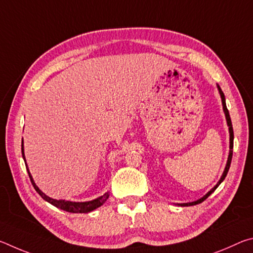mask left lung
<instances>
[{
  "mask_svg": "<svg viewBox=\"0 0 253 253\" xmlns=\"http://www.w3.org/2000/svg\"><path fill=\"white\" fill-rule=\"evenodd\" d=\"M217 85V90H219V93L221 96V100H222V106H223V111H224V115H225V119H226V124H228V127H229V134H230V151H229V156H228V161H226V165H225V169L223 170V174H222V176L220 178V181L216 183V185L214 186L213 188H211L207 194H205L204 196H202V198L194 201V202H188V203H177V205H179V207H190V205H195V204H199L201 202H203L204 200H207L210 195H211L214 191L216 190L217 186L220 185V184L223 182V179L225 178L226 174H228L229 172V169H230V164H231V160H232V149H233V128H232V123H231V118H230V114H229V110L228 108H226V104H225V97H224V93L223 91L221 90L220 85Z\"/></svg>",
  "mask_w": 253,
  "mask_h": 253,
  "instance_id": "obj_1",
  "label": "left lung"
}]
</instances>
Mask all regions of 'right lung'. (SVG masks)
I'll use <instances>...</instances> for the list:
<instances>
[{
    "instance_id": "obj_1",
    "label": "right lung",
    "mask_w": 253,
    "mask_h": 253,
    "mask_svg": "<svg viewBox=\"0 0 253 253\" xmlns=\"http://www.w3.org/2000/svg\"><path fill=\"white\" fill-rule=\"evenodd\" d=\"M22 157L25 162V166H27V169H28V173H29V176L30 179H31V183L33 187L36 188V191L39 193V195L41 196L42 199L45 200L46 202H49L50 204H52L53 207L58 208V209H61L63 211H67V212H71V213H88V212H91L93 210L98 209L99 207H101L102 204H104L107 199L109 198V192H107L104 195L99 196V198H97L95 200H91V201H87V202H72V201H66V200H55L50 198V196L45 195L43 192H42L39 187L37 186V184L34 183V179L32 177L31 173H30L29 168H28V164H27V161H25V156H24V147H23V139H22Z\"/></svg>"
}]
</instances>
